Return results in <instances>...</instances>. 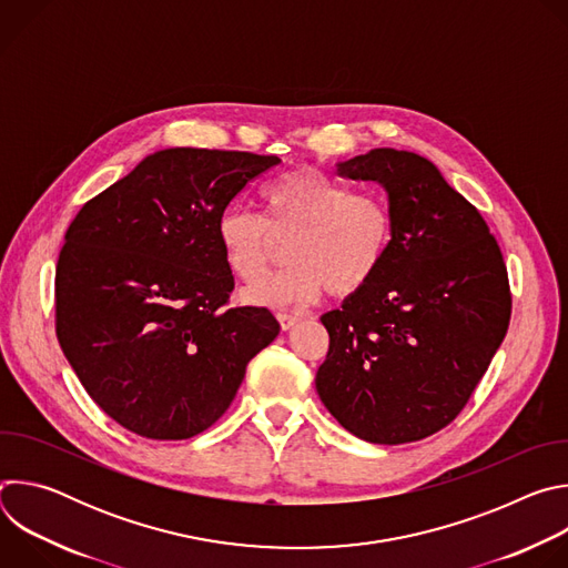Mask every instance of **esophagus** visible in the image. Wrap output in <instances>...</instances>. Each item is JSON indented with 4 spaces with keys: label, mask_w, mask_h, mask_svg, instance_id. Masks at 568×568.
I'll list each match as a JSON object with an SVG mask.
<instances>
[{
    "label": "esophagus",
    "mask_w": 568,
    "mask_h": 568,
    "mask_svg": "<svg viewBox=\"0 0 568 568\" xmlns=\"http://www.w3.org/2000/svg\"><path fill=\"white\" fill-rule=\"evenodd\" d=\"M276 318H278V323H281V328L287 333V331H292L296 323H298V316L296 314H290V312H278L276 314Z\"/></svg>",
    "instance_id": "34e87169"
}]
</instances>
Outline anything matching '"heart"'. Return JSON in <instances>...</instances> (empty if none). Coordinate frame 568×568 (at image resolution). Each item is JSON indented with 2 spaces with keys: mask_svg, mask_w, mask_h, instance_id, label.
<instances>
[{
  "mask_svg": "<svg viewBox=\"0 0 568 568\" xmlns=\"http://www.w3.org/2000/svg\"><path fill=\"white\" fill-rule=\"evenodd\" d=\"M265 217L240 206L220 213L215 233L229 270L261 281L287 242L290 263L276 276L242 292L250 305H307L326 290L335 298L359 294L384 267L393 247V211L377 193L353 191L318 169H296L263 191Z\"/></svg>",
  "mask_w": 568,
  "mask_h": 568,
  "instance_id": "1",
  "label": "heart"
}]
</instances>
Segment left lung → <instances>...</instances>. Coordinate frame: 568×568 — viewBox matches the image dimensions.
I'll use <instances>...</instances> for the list:
<instances>
[{"label": "left lung", "instance_id": "left-lung-1", "mask_svg": "<svg viewBox=\"0 0 568 568\" xmlns=\"http://www.w3.org/2000/svg\"><path fill=\"white\" fill-rule=\"evenodd\" d=\"M337 171L384 186L395 231L373 283L321 316L331 348L316 393L362 440H423L463 412L501 346L508 270L476 206L429 159L375 148Z\"/></svg>", "mask_w": 568, "mask_h": 568}]
</instances>
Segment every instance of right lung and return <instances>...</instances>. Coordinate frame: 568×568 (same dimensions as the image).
<instances>
[{
  "label": "right lung",
  "instance_id": "right-lung-1",
  "mask_svg": "<svg viewBox=\"0 0 568 568\" xmlns=\"http://www.w3.org/2000/svg\"><path fill=\"white\" fill-rule=\"evenodd\" d=\"M274 154L169 148L92 197L55 265V335L99 407L128 432L186 440L233 402L281 326L231 307L215 224Z\"/></svg>",
  "mask_w": 568,
  "mask_h": 568
}]
</instances>
